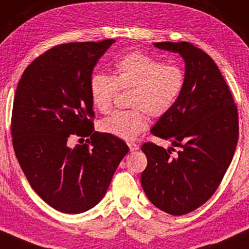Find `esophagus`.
<instances>
[{"label":"esophagus","mask_w":249,"mask_h":249,"mask_svg":"<svg viewBox=\"0 0 249 249\" xmlns=\"http://www.w3.org/2000/svg\"><path fill=\"white\" fill-rule=\"evenodd\" d=\"M128 147L131 151H137L140 148V146L135 143H128Z\"/></svg>","instance_id":"34e87169"}]
</instances>
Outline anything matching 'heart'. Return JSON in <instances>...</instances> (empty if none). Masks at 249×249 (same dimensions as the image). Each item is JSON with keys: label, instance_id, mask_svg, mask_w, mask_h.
Instances as JSON below:
<instances>
[{"label": "heart", "instance_id": "obj_1", "mask_svg": "<svg viewBox=\"0 0 249 249\" xmlns=\"http://www.w3.org/2000/svg\"><path fill=\"white\" fill-rule=\"evenodd\" d=\"M187 83L182 67L164 64L147 53L134 51L115 62L113 76L94 73L89 92L95 109L103 114L112 108L118 90H127V110H116L99 122V129L107 134L133 141L147 127L148 115L164 116L171 110Z\"/></svg>", "mask_w": 249, "mask_h": 249}]
</instances>
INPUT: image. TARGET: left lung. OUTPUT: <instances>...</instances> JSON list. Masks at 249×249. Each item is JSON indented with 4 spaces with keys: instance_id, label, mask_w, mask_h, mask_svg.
Instances as JSON below:
<instances>
[{
    "instance_id": "obj_1",
    "label": "left lung",
    "mask_w": 249,
    "mask_h": 249,
    "mask_svg": "<svg viewBox=\"0 0 249 249\" xmlns=\"http://www.w3.org/2000/svg\"><path fill=\"white\" fill-rule=\"evenodd\" d=\"M154 46L182 55L187 83L173 108L151 129L179 150L144 143L141 150L147 165L141 183L155 207L182 216L202 206L219 187L238 142V112L209 54L184 41Z\"/></svg>"
}]
</instances>
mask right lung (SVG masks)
Returning a JSON list of instances; mask_svg holds the SVG:
<instances>
[{"instance_id": "add662e5", "label": "right lung", "mask_w": 249, "mask_h": 249, "mask_svg": "<svg viewBox=\"0 0 249 249\" xmlns=\"http://www.w3.org/2000/svg\"><path fill=\"white\" fill-rule=\"evenodd\" d=\"M114 42L55 46L36 58L18 84L11 121L14 152L33 190L61 213H81L97 205L128 152L124 141L94 132L92 123L89 80ZM73 135L81 144L69 148Z\"/></svg>"}]
</instances>
